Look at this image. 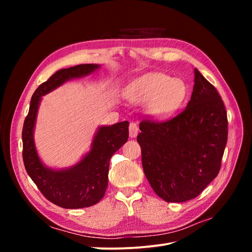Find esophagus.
<instances>
[{
	"label": "esophagus",
	"mask_w": 252,
	"mask_h": 252,
	"mask_svg": "<svg viewBox=\"0 0 252 252\" xmlns=\"http://www.w3.org/2000/svg\"><path fill=\"white\" fill-rule=\"evenodd\" d=\"M139 133V127L135 123H130L129 125V136L130 138H135L136 135Z\"/></svg>",
	"instance_id": "1"
}]
</instances>
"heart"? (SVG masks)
Returning a JSON list of instances; mask_svg holds the SVG:
<instances>
[{"label":"heart","instance_id":"1","mask_svg":"<svg viewBox=\"0 0 252 252\" xmlns=\"http://www.w3.org/2000/svg\"><path fill=\"white\" fill-rule=\"evenodd\" d=\"M126 96L134 104H147V113L157 120L174 116L187 94L185 83L161 72L144 74L126 88Z\"/></svg>","mask_w":252,"mask_h":252}]
</instances>
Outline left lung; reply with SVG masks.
Returning <instances> with one entry per match:
<instances>
[{
	"instance_id": "1",
	"label": "left lung",
	"mask_w": 252,
	"mask_h": 252,
	"mask_svg": "<svg viewBox=\"0 0 252 252\" xmlns=\"http://www.w3.org/2000/svg\"><path fill=\"white\" fill-rule=\"evenodd\" d=\"M224 103L215 86L194 69L191 98L166 122L143 121L138 143L142 165L154 191L166 202L199 195L220 167L228 135Z\"/></svg>"
}]
</instances>
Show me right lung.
<instances>
[{"label":"right lung","mask_w":252,"mask_h":252,"mask_svg":"<svg viewBox=\"0 0 252 252\" xmlns=\"http://www.w3.org/2000/svg\"><path fill=\"white\" fill-rule=\"evenodd\" d=\"M100 68L98 64H82L52 74L34 91L23 126V159L27 173L47 200L66 209L90 207L103 199L108 186L110 158L127 142L129 122L98 126L90 149L80 161L56 169L44 164L37 154L34 143L37 111L42 96L68 81L86 77Z\"/></svg>","instance_id":"obj_1"}]
</instances>
